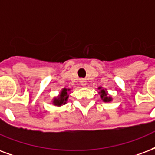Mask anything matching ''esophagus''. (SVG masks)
<instances>
[{
  "mask_svg": "<svg viewBox=\"0 0 155 155\" xmlns=\"http://www.w3.org/2000/svg\"><path fill=\"white\" fill-rule=\"evenodd\" d=\"M80 82V84L83 86H85L86 84H87V81H86V80H84V79H81Z\"/></svg>",
  "mask_w": 155,
  "mask_h": 155,
  "instance_id": "34e87169",
  "label": "esophagus"
}]
</instances>
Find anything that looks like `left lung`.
<instances>
[{
  "label": "left lung",
  "mask_w": 155,
  "mask_h": 155,
  "mask_svg": "<svg viewBox=\"0 0 155 155\" xmlns=\"http://www.w3.org/2000/svg\"><path fill=\"white\" fill-rule=\"evenodd\" d=\"M99 91V95L101 97V99L102 100V101L104 102H111L113 98H112V97L110 95L109 93H108V91L106 88H103L101 86L98 87Z\"/></svg>",
  "instance_id": "1"
}]
</instances>
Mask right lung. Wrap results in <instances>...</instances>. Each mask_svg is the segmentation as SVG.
Here are the masks:
<instances>
[{"mask_svg":"<svg viewBox=\"0 0 155 155\" xmlns=\"http://www.w3.org/2000/svg\"><path fill=\"white\" fill-rule=\"evenodd\" d=\"M71 88H63L62 90L59 92V94L57 97H54L52 99V104L56 106H61L66 105L67 100L69 98V94L71 93Z\"/></svg>","mask_w":155,"mask_h":155,"instance_id":"add662e5","label":"right lung"}]
</instances>
